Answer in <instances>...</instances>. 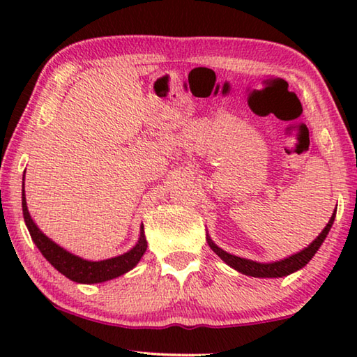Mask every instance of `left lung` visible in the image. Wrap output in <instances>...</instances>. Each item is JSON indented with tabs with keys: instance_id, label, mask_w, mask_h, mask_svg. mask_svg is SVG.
Masks as SVG:
<instances>
[{
	"instance_id": "1",
	"label": "left lung",
	"mask_w": 357,
	"mask_h": 357,
	"mask_svg": "<svg viewBox=\"0 0 357 357\" xmlns=\"http://www.w3.org/2000/svg\"><path fill=\"white\" fill-rule=\"evenodd\" d=\"M334 220H335V211L329 219L328 225H326L323 231L318 234L317 239L309 244V247H305V249H302L301 252L293 253V255L280 259V261H273V263H258V261H253V259L231 255V253L222 250L219 245L214 244V241L209 238V233H206V241L211 249L215 252V255H219L222 261H225L229 268L236 269L238 273L250 275V277H259V279H277V277H285L296 273V271L302 269L307 263L310 261L313 255L317 253V250L324 243V239L328 236Z\"/></svg>"
}]
</instances>
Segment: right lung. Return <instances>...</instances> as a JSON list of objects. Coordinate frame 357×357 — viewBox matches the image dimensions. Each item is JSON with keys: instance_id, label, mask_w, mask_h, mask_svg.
I'll list each match as a JSON object with an SVG mask.
<instances>
[{"instance_id": "obj_1", "label": "right lung", "mask_w": 357, "mask_h": 357, "mask_svg": "<svg viewBox=\"0 0 357 357\" xmlns=\"http://www.w3.org/2000/svg\"><path fill=\"white\" fill-rule=\"evenodd\" d=\"M23 181H25V176H23ZM22 209H23V219H25L26 228L29 234H31V239L36 244V247H38L42 255L45 257L47 261L50 263L53 268L59 271L63 275L68 277V279L74 280L77 283H86V285H91V283H100V282L116 279V277L129 273L130 269H134L138 264V261L142 259L143 253L146 252L148 243H146V236H144V228L142 223L140 238H138L137 244L132 247L129 252H126L123 255H118L114 258L100 259V261H89V259L77 257L74 253L63 249L61 245L53 243L50 238H47L45 234L40 231L39 227L36 225L34 220L31 219V215L28 213L25 187L22 189Z\"/></svg>"}]
</instances>
